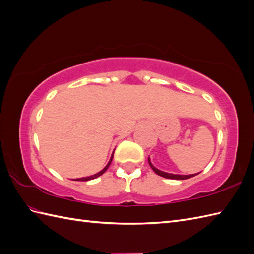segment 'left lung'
Returning <instances> with one entry per match:
<instances>
[{"mask_svg":"<svg viewBox=\"0 0 254 254\" xmlns=\"http://www.w3.org/2000/svg\"><path fill=\"white\" fill-rule=\"evenodd\" d=\"M148 164L149 166L152 167V169L155 171V174H157L158 176L160 177H164V178H167V179H175V180H186V179H189V178H192L194 176H196L198 174H194V175H175V174H168V172H165V171H161L159 169L156 168V167L152 164V161H150L149 157H148Z\"/></svg>","mask_w":254,"mask_h":254,"instance_id":"1","label":"left lung"}]
</instances>
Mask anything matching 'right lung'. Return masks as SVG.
<instances>
[{"instance_id": "right-lung-1", "label": "right lung", "mask_w": 254, "mask_h": 254, "mask_svg": "<svg viewBox=\"0 0 254 254\" xmlns=\"http://www.w3.org/2000/svg\"><path fill=\"white\" fill-rule=\"evenodd\" d=\"M113 153H115V150H113ZM113 153H112V155H111V158H110V160H109V163L107 164V166L105 167L104 169L100 170L99 172H97V174H95V175H93V176H89V177H84V178H78V179H75V181H88V180H93V179H96V178L100 177L102 174H105L106 170L108 169V167H109V166H110V164H111L112 158H113Z\"/></svg>"}]
</instances>
